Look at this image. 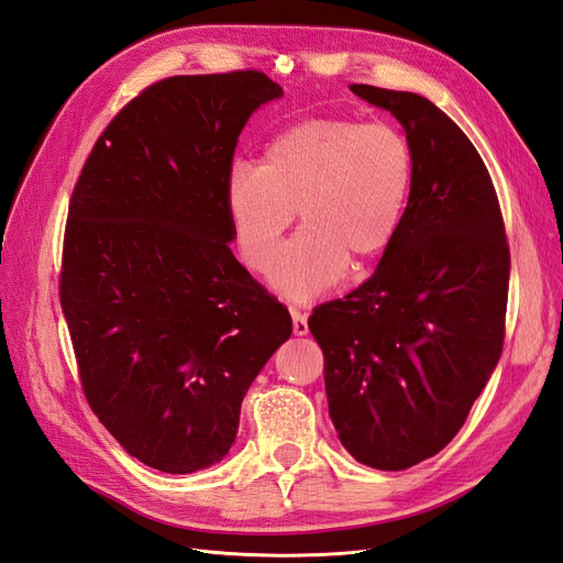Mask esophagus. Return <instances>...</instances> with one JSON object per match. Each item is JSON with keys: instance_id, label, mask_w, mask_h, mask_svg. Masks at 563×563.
Returning a JSON list of instances; mask_svg holds the SVG:
<instances>
[{"instance_id": "obj_1", "label": "esophagus", "mask_w": 563, "mask_h": 563, "mask_svg": "<svg viewBox=\"0 0 563 563\" xmlns=\"http://www.w3.org/2000/svg\"><path fill=\"white\" fill-rule=\"evenodd\" d=\"M291 319H294V333L296 335H308V317L298 310H291Z\"/></svg>"}]
</instances>
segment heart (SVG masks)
Here are the masks:
<instances>
[{
    "mask_svg": "<svg viewBox=\"0 0 563 563\" xmlns=\"http://www.w3.org/2000/svg\"><path fill=\"white\" fill-rule=\"evenodd\" d=\"M413 180V150L387 122L314 117L272 139L258 168L225 180L232 240L253 272L272 267L299 211L301 232L272 269V286L308 302L380 255L395 236Z\"/></svg>",
    "mask_w": 563,
    "mask_h": 563,
    "instance_id": "b5f03b06",
    "label": "heart"
}]
</instances>
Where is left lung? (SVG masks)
<instances>
[{
    "mask_svg": "<svg viewBox=\"0 0 563 563\" xmlns=\"http://www.w3.org/2000/svg\"><path fill=\"white\" fill-rule=\"evenodd\" d=\"M350 91L399 119L413 180L376 272L308 327L338 439L399 472L449 444L500 360L509 246L488 168L449 114L418 93Z\"/></svg>",
    "mask_w": 563,
    "mask_h": 563,
    "instance_id": "8db88e82",
    "label": "left lung"
}]
</instances>
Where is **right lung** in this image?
I'll list each match as a JSON object with an SVG mask.
<instances>
[{"instance_id": "obj_1", "label": "right lung", "mask_w": 563, "mask_h": 563, "mask_svg": "<svg viewBox=\"0 0 563 563\" xmlns=\"http://www.w3.org/2000/svg\"><path fill=\"white\" fill-rule=\"evenodd\" d=\"M258 70L168 77L100 133L67 211L60 305L81 389L147 467L190 474L234 444L251 383L291 314L230 249L225 180Z\"/></svg>"}]
</instances>
